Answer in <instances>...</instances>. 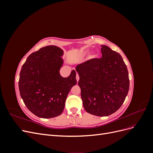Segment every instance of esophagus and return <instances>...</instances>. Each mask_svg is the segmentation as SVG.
<instances>
[{
	"label": "esophagus",
	"instance_id": "1",
	"mask_svg": "<svg viewBox=\"0 0 153 153\" xmlns=\"http://www.w3.org/2000/svg\"><path fill=\"white\" fill-rule=\"evenodd\" d=\"M76 81H77V82H78V80H79V79H80L79 75H78V73H76Z\"/></svg>",
	"mask_w": 153,
	"mask_h": 153
}]
</instances>
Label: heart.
<instances>
[{"mask_svg": "<svg viewBox=\"0 0 153 153\" xmlns=\"http://www.w3.org/2000/svg\"><path fill=\"white\" fill-rule=\"evenodd\" d=\"M90 53V50H84V52H82L83 55H88ZM97 57V55L96 53H91V55H89V60H94Z\"/></svg>", "mask_w": 153, "mask_h": 153, "instance_id": "heart-1", "label": "heart"}]
</instances>
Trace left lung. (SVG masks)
<instances>
[{
    "mask_svg": "<svg viewBox=\"0 0 153 153\" xmlns=\"http://www.w3.org/2000/svg\"><path fill=\"white\" fill-rule=\"evenodd\" d=\"M101 47V59L78 64L76 71L86 112L103 117L121 107L128 94L129 80L121 55L107 46Z\"/></svg>",
    "mask_w": 153,
    "mask_h": 153,
    "instance_id": "obj_1",
    "label": "left lung"
}]
</instances>
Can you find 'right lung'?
I'll use <instances>...</instances> for the list:
<instances>
[{
    "label": "right lung",
    "mask_w": 153,
    "mask_h": 153,
    "mask_svg": "<svg viewBox=\"0 0 153 153\" xmlns=\"http://www.w3.org/2000/svg\"><path fill=\"white\" fill-rule=\"evenodd\" d=\"M64 51L47 46L31 53L22 66L18 86L21 98L30 112L41 118H52L63 112L69 92L76 84L75 69L68 77L60 75Z\"/></svg>",
    "instance_id": "right-lung-1"
}]
</instances>
